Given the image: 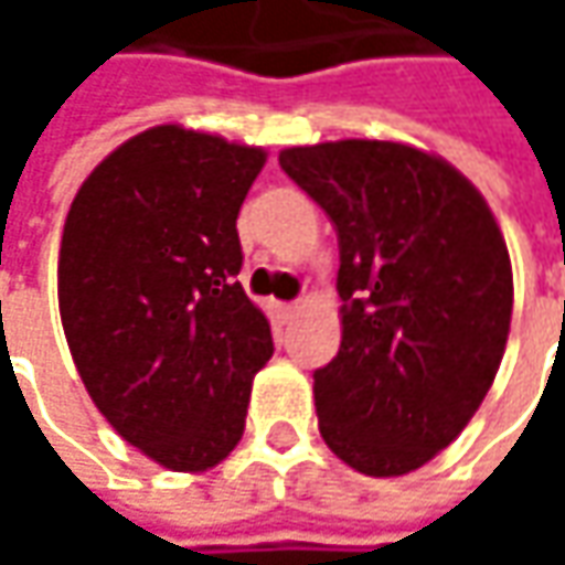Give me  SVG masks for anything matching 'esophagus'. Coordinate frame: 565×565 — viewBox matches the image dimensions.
<instances>
[{
	"mask_svg": "<svg viewBox=\"0 0 565 565\" xmlns=\"http://www.w3.org/2000/svg\"><path fill=\"white\" fill-rule=\"evenodd\" d=\"M273 311H276V320H279V323H289V320L298 315V305H286V301H279V305H273Z\"/></svg>",
	"mask_w": 565,
	"mask_h": 565,
	"instance_id": "1",
	"label": "esophagus"
}]
</instances>
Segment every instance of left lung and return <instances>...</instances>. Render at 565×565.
Masks as SVG:
<instances>
[{
	"label": "left lung",
	"instance_id": "obj_1",
	"mask_svg": "<svg viewBox=\"0 0 565 565\" xmlns=\"http://www.w3.org/2000/svg\"><path fill=\"white\" fill-rule=\"evenodd\" d=\"M279 166L339 238L342 342L315 371L320 437L361 475H408L462 434L500 371L503 232L459 169L408 143L286 147Z\"/></svg>",
	"mask_w": 565,
	"mask_h": 565
}]
</instances>
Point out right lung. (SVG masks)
Returning a JSON list of instances; mask_svg holds the SVG:
<instances>
[{
    "label": "right lung",
    "instance_id": "right-lung-1",
    "mask_svg": "<svg viewBox=\"0 0 565 565\" xmlns=\"http://www.w3.org/2000/svg\"><path fill=\"white\" fill-rule=\"evenodd\" d=\"M260 147L157 125L77 188L58 248V315L90 399L169 471L220 466L270 361L242 282L238 210Z\"/></svg>",
    "mask_w": 565,
    "mask_h": 565
}]
</instances>
